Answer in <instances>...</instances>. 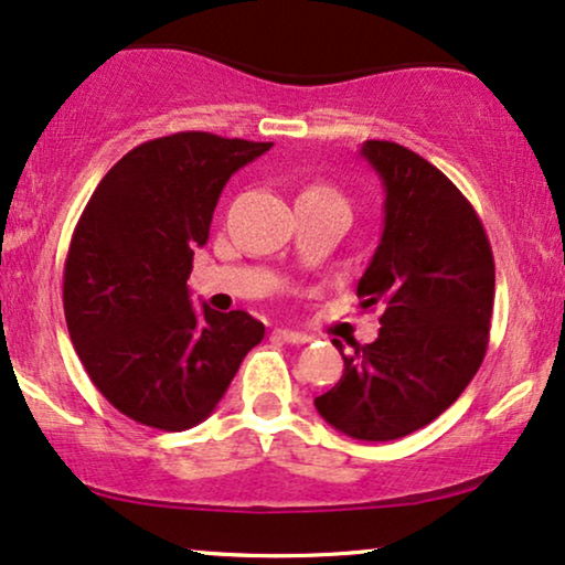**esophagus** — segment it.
<instances>
[{"label": "esophagus", "mask_w": 565, "mask_h": 565, "mask_svg": "<svg viewBox=\"0 0 565 565\" xmlns=\"http://www.w3.org/2000/svg\"><path fill=\"white\" fill-rule=\"evenodd\" d=\"M274 335L278 341H287V344H307L310 341V335L302 331H291V328H276Z\"/></svg>", "instance_id": "esophagus-1"}]
</instances>
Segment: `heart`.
Segmentation results:
<instances>
[{"label":"heart","mask_w":565,"mask_h":565,"mask_svg":"<svg viewBox=\"0 0 565 565\" xmlns=\"http://www.w3.org/2000/svg\"><path fill=\"white\" fill-rule=\"evenodd\" d=\"M305 192H320V195H335V192H331V190H326V188H310V190H305Z\"/></svg>","instance_id":"1"}]
</instances>
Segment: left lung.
<instances>
[{"label":"left lung","instance_id":"1","mask_svg":"<svg viewBox=\"0 0 565 565\" xmlns=\"http://www.w3.org/2000/svg\"><path fill=\"white\" fill-rule=\"evenodd\" d=\"M381 177L383 234L356 284L381 307L373 344L344 354V375L316 398L328 425L356 440H396L430 425L467 388L488 352L495 263L459 188L409 148L362 142Z\"/></svg>","mask_w":565,"mask_h":565}]
</instances>
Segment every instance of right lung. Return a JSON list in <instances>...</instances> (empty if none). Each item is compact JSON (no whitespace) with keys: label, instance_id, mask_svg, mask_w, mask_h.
I'll return each instance as SVG.
<instances>
[{"label":"right lung","instance_id":"right-lung-1","mask_svg":"<svg viewBox=\"0 0 565 565\" xmlns=\"http://www.w3.org/2000/svg\"><path fill=\"white\" fill-rule=\"evenodd\" d=\"M274 142L177 132L132 148L93 190L64 260V318L85 373L135 423H203L266 326L190 302L221 190Z\"/></svg>","mask_w":565,"mask_h":565}]
</instances>
